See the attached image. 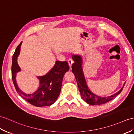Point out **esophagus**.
I'll return each instance as SVG.
<instances>
[{
    "instance_id": "obj_1",
    "label": "esophagus",
    "mask_w": 134,
    "mask_h": 134,
    "mask_svg": "<svg viewBox=\"0 0 134 134\" xmlns=\"http://www.w3.org/2000/svg\"><path fill=\"white\" fill-rule=\"evenodd\" d=\"M68 64H69V65L70 68H71V65H72V64H73V61L70 58V59H69V60H68Z\"/></svg>"
}]
</instances>
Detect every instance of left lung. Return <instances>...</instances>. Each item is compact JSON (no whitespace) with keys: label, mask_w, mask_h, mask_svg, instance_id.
<instances>
[{"label":"left lung","mask_w":134,"mask_h":134,"mask_svg":"<svg viewBox=\"0 0 134 134\" xmlns=\"http://www.w3.org/2000/svg\"><path fill=\"white\" fill-rule=\"evenodd\" d=\"M72 58L74 61L71 66L72 72L74 73L75 78H76L81 96L86 103L92 105H102L112 100L122 92L126 82L124 83L121 89H120L118 92L109 97H100L92 93L87 85L85 78L84 76L82 65V57L80 55H73Z\"/></svg>","instance_id":"left-lung-1"}]
</instances>
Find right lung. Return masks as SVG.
<instances>
[{
	"instance_id": "add662e5",
	"label": "right lung",
	"mask_w": 134,
	"mask_h": 134,
	"mask_svg": "<svg viewBox=\"0 0 134 134\" xmlns=\"http://www.w3.org/2000/svg\"><path fill=\"white\" fill-rule=\"evenodd\" d=\"M21 44L22 42L16 48L12 56V79L15 89L23 98L32 105L37 107L50 106L56 102L59 96L64 76L69 70L68 62L56 61L53 68L48 73L37 77L40 81L38 89L34 93L26 94L19 89L16 80V74L21 71L17 60L20 54Z\"/></svg>"
}]
</instances>
